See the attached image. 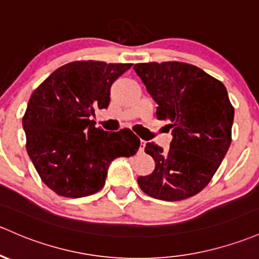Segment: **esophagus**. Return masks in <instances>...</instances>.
I'll list each match as a JSON object with an SVG mask.
<instances>
[{"mask_svg":"<svg viewBox=\"0 0 259 259\" xmlns=\"http://www.w3.org/2000/svg\"><path fill=\"white\" fill-rule=\"evenodd\" d=\"M144 147H146V141L141 140V147H140V151H141V152L144 151Z\"/></svg>","mask_w":259,"mask_h":259,"instance_id":"1","label":"esophagus"}]
</instances>
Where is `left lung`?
<instances>
[{
    "label": "left lung",
    "mask_w": 259,
    "mask_h": 259,
    "mask_svg": "<svg viewBox=\"0 0 259 259\" xmlns=\"http://www.w3.org/2000/svg\"><path fill=\"white\" fill-rule=\"evenodd\" d=\"M157 102L158 119L169 121L170 148L149 142L152 174L138 177L147 195L179 201L196 195L212 179L231 144L235 110L221 81L195 65L179 62L133 66Z\"/></svg>",
    "instance_id": "obj_1"
}]
</instances>
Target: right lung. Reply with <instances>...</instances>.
Returning <instances> with one entry per match:
<instances>
[{
  "label": "right lung",
  "mask_w": 259,
  "mask_h": 259,
  "mask_svg": "<svg viewBox=\"0 0 259 259\" xmlns=\"http://www.w3.org/2000/svg\"><path fill=\"white\" fill-rule=\"evenodd\" d=\"M132 64L73 62L60 66L33 91L23 130L27 152L48 188L60 196L82 197L105 185L108 166L132 157L141 141L128 128H96L95 108H107L110 89Z\"/></svg>",
  "instance_id": "right-lung-1"
}]
</instances>
